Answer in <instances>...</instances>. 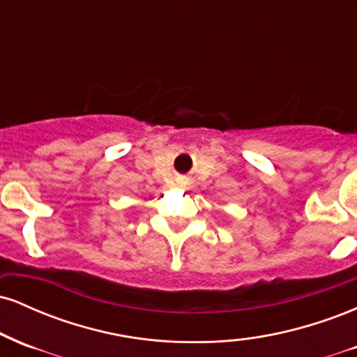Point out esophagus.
Returning a JSON list of instances; mask_svg holds the SVG:
<instances>
[{"label": "esophagus", "instance_id": "esophagus-1", "mask_svg": "<svg viewBox=\"0 0 357 357\" xmlns=\"http://www.w3.org/2000/svg\"><path fill=\"white\" fill-rule=\"evenodd\" d=\"M178 184H179V186H181V188H186L188 179H186V178H179V179H178Z\"/></svg>", "mask_w": 357, "mask_h": 357}]
</instances>
